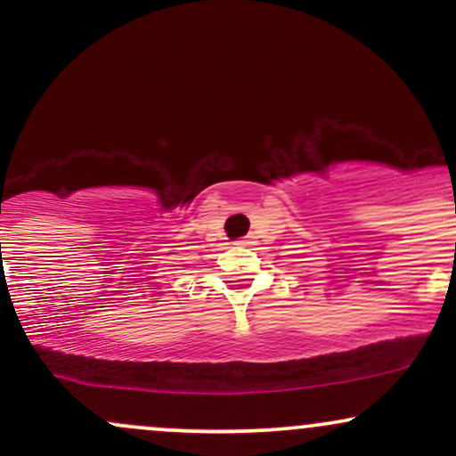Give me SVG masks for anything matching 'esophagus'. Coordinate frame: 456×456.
I'll list each match as a JSON object with an SVG mask.
<instances>
[{"instance_id":"esophagus-1","label":"esophagus","mask_w":456,"mask_h":456,"mask_svg":"<svg viewBox=\"0 0 456 456\" xmlns=\"http://www.w3.org/2000/svg\"><path fill=\"white\" fill-rule=\"evenodd\" d=\"M238 244H240V246H250V244H253V238H250V235H246V238L238 240Z\"/></svg>"}]
</instances>
